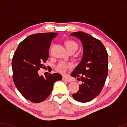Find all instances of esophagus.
<instances>
[{"instance_id":"obj_1","label":"esophagus","mask_w":127,"mask_h":127,"mask_svg":"<svg viewBox=\"0 0 127 127\" xmlns=\"http://www.w3.org/2000/svg\"><path fill=\"white\" fill-rule=\"evenodd\" d=\"M63 80L66 81H67V82H68V83L71 82V80L70 79L67 78H66L65 77H63Z\"/></svg>"}]
</instances>
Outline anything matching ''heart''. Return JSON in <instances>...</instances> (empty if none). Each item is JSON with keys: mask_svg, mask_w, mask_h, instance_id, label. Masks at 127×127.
Instances as JSON below:
<instances>
[{"mask_svg": "<svg viewBox=\"0 0 127 127\" xmlns=\"http://www.w3.org/2000/svg\"><path fill=\"white\" fill-rule=\"evenodd\" d=\"M65 43L66 46L68 51L72 50H74L76 51L78 48V44L74 41L68 40ZM72 67L73 64L72 63L67 61H61L55 66V68L57 72L62 73V74H64L67 71L71 69Z\"/></svg>", "mask_w": 127, "mask_h": 127, "instance_id": "1", "label": "heart"}]
</instances>
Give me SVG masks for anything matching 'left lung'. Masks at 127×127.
Returning a JSON list of instances; mask_svg holds the SVG:
<instances>
[{
	"instance_id": "obj_1",
	"label": "left lung",
	"mask_w": 127,
	"mask_h": 127,
	"mask_svg": "<svg viewBox=\"0 0 127 127\" xmlns=\"http://www.w3.org/2000/svg\"><path fill=\"white\" fill-rule=\"evenodd\" d=\"M71 36L79 38L83 46V55L72 76L82 81L79 91L72 95L81 103L88 102L99 95L108 74V55L100 40L83 32H74Z\"/></svg>"
}]
</instances>
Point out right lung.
<instances>
[{
	"mask_svg": "<svg viewBox=\"0 0 127 127\" xmlns=\"http://www.w3.org/2000/svg\"><path fill=\"white\" fill-rule=\"evenodd\" d=\"M57 32L30 35L19 44L12 61L13 80L17 89L27 99L37 103L46 99L53 84L62 76L54 73L44 77L38 71L48 58L49 49Z\"/></svg>",
	"mask_w": 127,
	"mask_h": 127,
	"instance_id": "obj_1",
	"label": "right lung"
}]
</instances>
